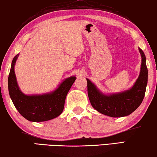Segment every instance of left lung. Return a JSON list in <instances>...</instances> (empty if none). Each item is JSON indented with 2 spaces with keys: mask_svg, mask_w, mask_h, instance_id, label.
<instances>
[{
  "mask_svg": "<svg viewBox=\"0 0 157 157\" xmlns=\"http://www.w3.org/2000/svg\"><path fill=\"white\" fill-rule=\"evenodd\" d=\"M139 51L142 56L140 76L130 89L118 94L105 95L100 91L89 79L86 78L90 104L99 113L112 117L128 116L142 103L146 91L148 70L145 54L140 48Z\"/></svg>",
  "mask_w": 157,
  "mask_h": 157,
  "instance_id": "obj_1",
  "label": "left lung"
}]
</instances>
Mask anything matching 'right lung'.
I'll use <instances>...</instances> for the list:
<instances>
[{
	"label": "right lung",
	"mask_w": 157,
	"mask_h": 157,
	"mask_svg": "<svg viewBox=\"0 0 157 157\" xmlns=\"http://www.w3.org/2000/svg\"><path fill=\"white\" fill-rule=\"evenodd\" d=\"M17 54L13 58L8 76V90L10 98L20 114L29 121L44 122L62 114L65 99L76 80V76L66 78L54 91L42 95H25L20 90L15 74Z\"/></svg>",
	"instance_id": "obj_1"
}]
</instances>
